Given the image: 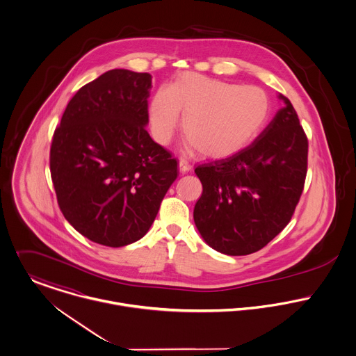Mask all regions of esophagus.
Listing matches in <instances>:
<instances>
[{
    "label": "esophagus",
    "mask_w": 356,
    "mask_h": 356,
    "mask_svg": "<svg viewBox=\"0 0 356 356\" xmlns=\"http://www.w3.org/2000/svg\"><path fill=\"white\" fill-rule=\"evenodd\" d=\"M191 170H192L191 163H189L188 160H185V159H181V160H179V171H181L182 174H185V172H188V171H191Z\"/></svg>",
    "instance_id": "34e87169"
}]
</instances>
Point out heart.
<instances>
[{"instance_id": "heart-1", "label": "heart", "mask_w": 356, "mask_h": 356, "mask_svg": "<svg viewBox=\"0 0 356 356\" xmlns=\"http://www.w3.org/2000/svg\"><path fill=\"white\" fill-rule=\"evenodd\" d=\"M179 111L186 147L205 157L225 159L244 149L260 133L270 102L256 86L185 74L167 90L156 92L149 102V127L157 143H170Z\"/></svg>"}]
</instances>
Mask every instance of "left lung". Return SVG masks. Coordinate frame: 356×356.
<instances>
[{"mask_svg":"<svg viewBox=\"0 0 356 356\" xmlns=\"http://www.w3.org/2000/svg\"><path fill=\"white\" fill-rule=\"evenodd\" d=\"M254 143L240 152L204 163L195 172L203 193L193 218L204 241L220 254H254L289 223L307 174L308 141L291 102Z\"/></svg>","mask_w":356,"mask_h":356,"instance_id":"obj_1","label":"left lung"}]
</instances>
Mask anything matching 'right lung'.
Instances as JSON below:
<instances>
[{"label":"right lung","mask_w":356,"mask_h":356,"mask_svg":"<svg viewBox=\"0 0 356 356\" xmlns=\"http://www.w3.org/2000/svg\"><path fill=\"white\" fill-rule=\"evenodd\" d=\"M148 72L111 70L70 100L51 147L57 203L93 243L124 247L143 238L177 179L178 163L156 144Z\"/></svg>","instance_id":"right-lung-1"}]
</instances>
